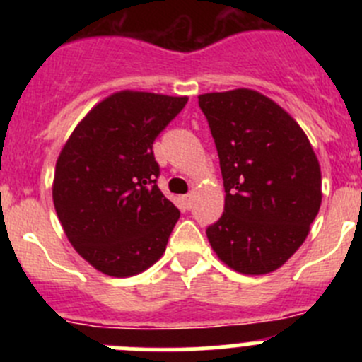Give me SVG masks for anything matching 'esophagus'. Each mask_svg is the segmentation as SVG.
I'll return each mask as SVG.
<instances>
[{"mask_svg":"<svg viewBox=\"0 0 362 362\" xmlns=\"http://www.w3.org/2000/svg\"><path fill=\"white\" fill-rule=\"evenodd\" d=\"M182 202H184V206L189 210V208L192 206V202H194V196H192V194H185L184 198H182Z\"/></svg>","mask_w":362,"mask_h":362,"instance_id":"obj_1","label":"esophagus"}]
</instances>
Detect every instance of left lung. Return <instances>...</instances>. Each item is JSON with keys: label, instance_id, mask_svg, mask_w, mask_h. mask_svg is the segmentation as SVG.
I'll list each match as a JSON object with an SVG mask.
<instances>
[{"label": "left lung", "instance_id": "left-lung-1", "mask_svg": "<svg viewBox=\"0 0 362 362\" xmlns=\"http://www.w3.org/2000/svg\"><path fill=\"white\" fill-rule=\"evenodd\" d=\"M224 180V214L208 242L243 275L275 272L305 242L319 214L320 168L298 122L250 89L202 94Z\"/></svg>", "mask_w": 362, "mask_h": 362}]
</instances>
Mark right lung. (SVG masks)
I'll list each match as a JSON object with an SVG mask.
<instances>
[{
	"label": "right lung",
	"mask_w": 362,
	"mask_h": 362,
	"mask_svg": "<svg viewBox=\"0 0 362 362\" xmlns=\"http://www.w3.org/2000/svg\"><path fill=\"white\" fill-rule=\"evenodd\" d=\"M187 98L122 90L98 103L61 151L52 198L75 250L110 276L138 275L166 250L180 211L158 187L156 138Z\"/></svg>",
	"instance_id": "1"
}]
</instances>
